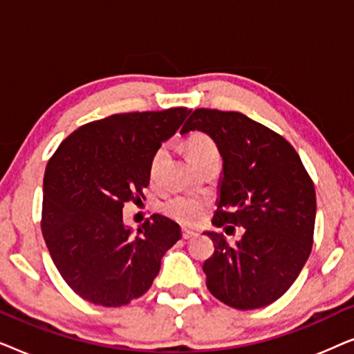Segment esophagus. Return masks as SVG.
Segmentation results:
<instances>
[{
    "label": "esophagus",
    "instance_id": "esophagus-1",
    "mask_svg": "<svg viewBox=\"0 0 354 354\" xmlns=\"http://www.w3.org/2000/svg\"><path fill=\"white\" fill-rule=\"evenodd\" d=\"M193 236H196V232L195 230H190V229H183L182 230V239L183 240H190Z\"/></svg>",
    "mask_w": 354,
    "mask_h": 354
}]
</instances>
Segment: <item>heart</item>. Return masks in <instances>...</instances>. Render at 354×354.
Masks as SVG:
<instances>
[{
  "instance_id": "1",
  "label": "heart",
  "mask_w": 354,
  "mask_h": 354,
  "mask_svg": "<svg viewBox=\"0 0 354 354\" xmlns=\"http://www.w3.org/2000/svg\"><path fill=\"white\" fill-rule=\"evenodd\" d=\"M185 151L187 156L190 159L193 166L205 161L207 158L219 156V149H217L216 143L212 142L209 135L203 132H195L185 140ZM167 158L166 147H159L156 151L153 153L151 161H149V178L153 182L158 180L159 172L164 161ZM166 214L171 216L172 219L180 222L183 225H196L205 219L209 209V203L203 198L195 196H176L171 201H167Z\"/></svg>"
}]
</instances>
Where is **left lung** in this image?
Masks as SVG:
<instances>
[{
  "instance_id": "left-lung-1",
  "label": "left lung",
  "mask_w": 354,
  "mask_h": 354,
  "mask_svg": "<svg viewBox=\"0 0 354 354\" xmlns=\"http://www.w3.org/2000/svg\"><path fill=\"white\" fill-rule=\"evenodd\" d=\"M214 140L224 177L212 224L234 234L235 246L207 232L214 253L203 266L206 287L235 309L264 308L279 299L309 258L316 221V190L297 149L274 130L236 111L200 108L180 130Z\"/></svg>"
}]
</instances>
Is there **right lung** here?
<instances>
[{
	"label": "right lung",
	"instance_id": "1",
	"mask_svg": "<svg viewBox=\"0 0 354 354\" xmlns=\"http://www.w3.org/2000/svg\"><path fill=\"white\" fill-rule=\"evenodd\" d=\"M188 114L171 108L93 120L62 140L48 161L41 232L61 277L80 298L106 308L140 298L180 240L178 224L161 214L132 234L122 207L145 200L153 153Z\"/></svg>",
	"mask_w": 354,
	"mask_h": 354
}]
</instances>
